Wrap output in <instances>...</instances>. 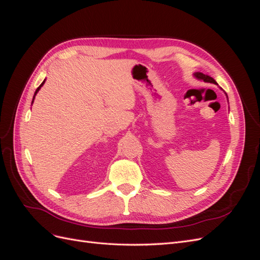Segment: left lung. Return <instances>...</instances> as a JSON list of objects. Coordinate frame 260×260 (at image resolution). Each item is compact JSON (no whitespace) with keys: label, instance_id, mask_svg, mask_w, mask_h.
<instances>
[{"label":"left lung","instance_id":"left-lung-1","mask_svg":"<svg viewBox=\"0 0 260 260\" xmlns=\"http://www.w3.org/2000/svg\"><path fill=\"white\" fill-rule=\"evenodd\" d=\"M193 76H194L198 80H203L204 82H207V83L218 84V83L216 82V80L214 79V78L210 77V76H208V75H204L203 73H200V72H198V73H194V74H193ZM225 95H226V94H225ZM226 98H228V96H226Z\"/></svg>","mask_w":260,"mask_h":260}]
</instances>
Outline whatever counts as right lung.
<instances>
[{
  "label": "right lung",
  "instance_id": "right-lung-1",
  "mask_svg": "<svg viewBox=\"0 0 260 260\" xmlns=\"http://www.w3.org/2000/svg\"><path fill=\"white\" fill-rule=\"evenodd\" d=\"M44 82H45V79H44V81H43V82H42V83L40 84V86H39V88H38V89L36 90V92H35V95H34V99H32V103H34V101H35V98H36V95H37V93L39 92V90H40V89H41V86H42V85L44 84Z\"/></svg>",
  "mask_w": 260,
  "mask_h": 260
}]
</instances>
